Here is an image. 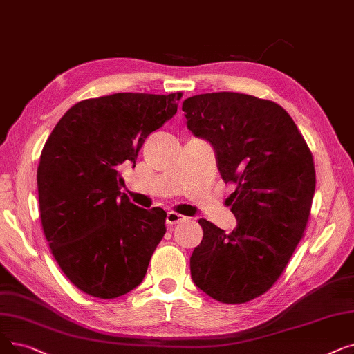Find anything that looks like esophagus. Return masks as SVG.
Instances as JSON below:
<instances>
[{
    "label": "esophagus",
    "mask_w": 354,
    "mask_h": 354,
    "mask_svg": "<svg viewBox=\"0 0 354 354\" xmlns=\"http://www.w3.org/2000/svg\"><path fill=\"white\" fill-rule=\"evenodd\" d=\"M187 217H183V215L175 212V211H169L167 215H166V224L169 225H174V224H178V223H182L185 221Z\"/></svg>",
    "instance_id": "1"
}]
</instances>
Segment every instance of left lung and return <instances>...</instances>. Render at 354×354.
<instances>
[{
  "mask_svg": "<svg viewBox=\"0 0 354 354\" xmlns=\"http://www.w3.org/2000/svg\"><path fill=\"white\" fill-rule=\"evenodd\" d=\"M188 129L217 156L237 227L225 233L201 218L191 256L195 285L223 304H244L281 278L304 237L315 191L313 153L279 104L237 92L183 101Z\"/></svg>",
  "mask_w": 354,
  "mask_h": 354,
  "instance_id": "obj_1",
  "label": "left lung"
}]
</instances>
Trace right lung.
<instances>
[{
	"mask_svg": "<svg viewBox=\"0 0 354 354\" xmlns=\"http://www.w3.org/2000/svg\"><path fill=\"white\" fill-rule=\"evenodd\" d=\"M182 92H120L84 100L65 113L40 155V220L66 278L111 299L140 285L166 233V212L121 194L120 169L136 163L146 137L178 111Z\"/></svg>",
	"mask_w": 354,
	"mask_h": 354,
	"instance_id": "1",
	"label": "right lung"
}]
</instances>
